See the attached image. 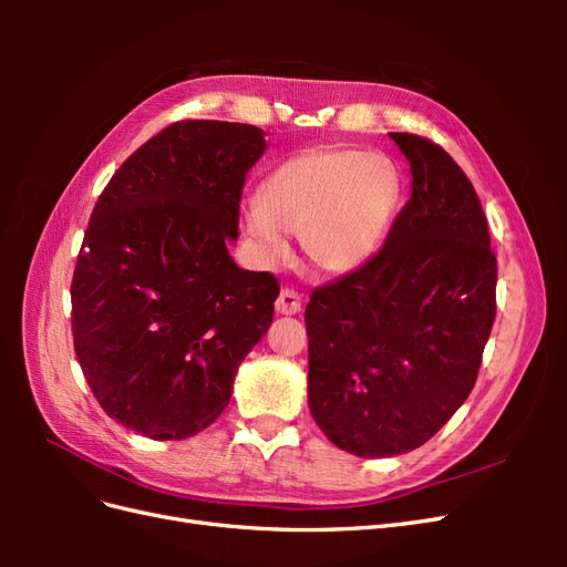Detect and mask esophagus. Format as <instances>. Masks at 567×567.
Here are the masks:
<instances>
[{"mask_svg": "<svg viewBox=\"0 0 567 567\" xmlns=\"http://www.w3.org/2000/svg\"><path fill=\"white\" fill-rule=\"evenodd\" d=\"M302 310V296L293 288H284L277 298L279 315H298Z\"/></svg>", "mask_w": 567, "mask_h": 567, "instance_id": "esophagus-1", "label": "esophagus"}]
</instances>
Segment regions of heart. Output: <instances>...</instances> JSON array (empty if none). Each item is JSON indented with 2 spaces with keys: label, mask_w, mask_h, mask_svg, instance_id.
Returning a JSON list of instances; mask_svg holds the SVG:
<instances>
[{
  "label": "heart",
  "mask_w": 567,
  "mask_h": 567,
  "mask_svg": "<svg viewBox=\"0 0 567 567\" xmlns=\"http://www.w3.org/2000/svg\"><path fill=\"white\" fill-rule=\"evenodd\" d=\"M400 198V167L383 153L310 146L271 169L244 225L267 262L286 260L293 234L317 269L348 274L379 252Z\"/></svg>",
  "instance_id": "heart-1"
}]
</instances>
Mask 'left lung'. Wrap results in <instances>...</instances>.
Here are the masks:
<instances>
[{
    "label": "left lung",
    "mask_w": 567,
    "mask_h": 567,
    "mask_svg": "<svg viewBox=\"0 0 567 567\" xmlns=\"http://www.w3.org/2000/svg\"><path fill=\"white\" fill-rule=\"evenodd\" d=\"M390 136L411 165V198L381 250L305 310L312 416L364 458L416 450L454 416L496 315V257L471 179L425 136Z\"/></svg>",
    "instance_id": "1"
}]
</instances>
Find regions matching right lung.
I'll use <instances>...</instances> for the list:
<instances>
[{"label": "right lung", "instance_id": "obj_1", "mask_svg": "<svg viewBox=\"0 0 567 567\" xmlns=\"http://www.w3.org/2000/svg\"><path fill=\"white\" fill-rule=\"evenodd\" d=\"M262 153L260 127L179 120L136 148L94 205L71 286L73 342L101 409L134 433L205 431L269 329L277 277L227 250Z\"/></svg>", "mask_w": 567, "mask_h": 567}]
</instances>
